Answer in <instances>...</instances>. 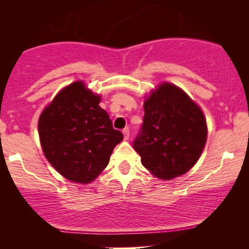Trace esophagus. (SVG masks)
<instances>
[{"label": "esophagus", "instance_id": "34e87169", "mask_svg": "<svg viewBox=\"0 0 249 249\" xmlns=\"http://www.w3.org/2000/svg\"><path fill=\"white\" fill-rule=\"evenodd\" d=\"M122 132H124V136L125 141H128L129 136H130V134H129V129H128V128H124V130H122Z\"/></svg>", "mask_w": 249, "mask_h": 249}]
</instances>
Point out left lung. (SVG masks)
<instances>
[{"mask_svg": "<svg viewBox=\"0 0 249 249\" xmlns=\"http://www.w3.org/2000/svg\"><path fill=\"white\" fill-rule=\"evenodd\" d=\"M144 118L132 146L146 169L170 180L193 168L206 142L203 112L175 85L163 84L144 103Z\"/></svg>", "mask_w": 249, "mask_h": 249, "instance_id": "1", "label": "left lung"}]
</instances>
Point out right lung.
<instances>
[{
  "mask_svg": "<svg viewBox=\"0 0 249 249\" xmlns=\"http://www.w3.org/2000/svg\"><path fill=\"white\" fill-rule=\"evenodd\" d=\"M100 101V96L76 81L61 90L39 118L44 154L54 169L71 181H93L124 139L107 111L98 105Z\"/></svg>",
  "mask_w": 249,
  "mask_h": 249,
  "instance_id": "add662e5",
  "label": "right lung"
}]
</instances>
